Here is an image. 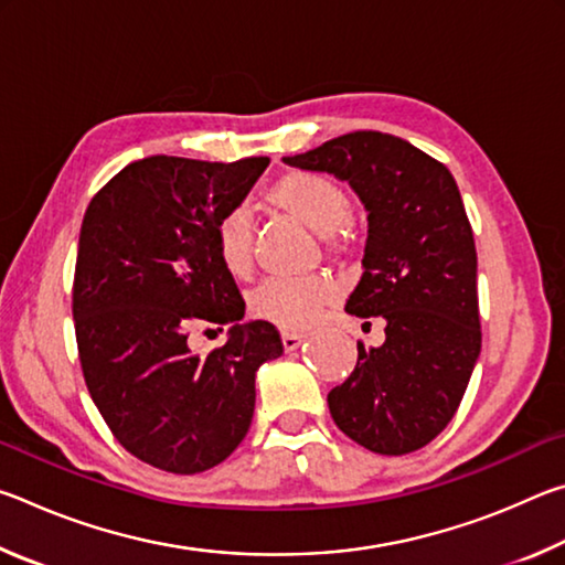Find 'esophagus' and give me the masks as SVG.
<instances>
[{
    "label": "esophagus",
    "instance_id": "obj_1",
    "mask_svg": "<svg viewBox=\"0 0 565 565\" xmlns=\"http://www.w3.org/2000/svg\"><path fill=\"white\" fill-rule=\"evenodd\" d=\"M303 333H294V331H284L281 333V343H284V351H296L303 343Z\"/></svg>",
    "mask_w": 565,
    "mask_h": 565
}]
</instances>
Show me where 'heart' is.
<instances>
[{"label": "heart", "instance_id": "1", "mask_svg": "<svg viewBox=\"0 0 565 565\" xmlns=\"http://www.w3.org/2000/svg\"><path fill=\"white\" fill-rule=\"evenodd\" d=\"M264 202L327 236L333 252L349 248L351 228L347 218L351 214V199L339 179L309 169L284 171L264 191ZM214 254L218 264L236 279H244L252 271L254 232L244 212L234 209L216 218ZM337 299L339 286L329 276L266 279L248 294V313L284 331H303Z\"/></svg>", "mask_w": 565, "mask_h": 565}]
</instances>
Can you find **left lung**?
<instances>
[{"instance_id": "1", "label": "left lung", "mask_w": 565, "mask_h": 565, "mask_svg": "<svg viewBox=\"0 0 565 565\" xmlns=\"http://www.w3.org/2000/svg\"><path fill=\"white\" fill-rule=\"evenodd\" d=\"M286 164L349 181L369 212L361 281L347 311L384 321L329 411L351 441L381 456L418 451L444 431L481 353L476 244L441 161L384 131H351Z\"/></svg>"}]
</instances>
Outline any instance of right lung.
I'll list each match as a JSON object with an SVG mask.
<instances>
[{
    "label": "right lung",
    "mask_w": 565,
    "mask_h": 565,
    "mask_svg": "<svg viewBox=\"0 0 565 565\" xmlns=\"http://www.w3.org/2000/svg\"><path fill=\"white\" fill-rule=\"evenodd\" d=\"M266 167L147 157L84 214L72 286L82 374L114 438L161 471L202 473L232 456L252 426L256 369L284 353L271 323H238L244 299L214 254L216 218ZM224 322L235 323L224 348L188 349L191 328Z\"/></svg>",
    "instance_id": "right-lung-1"
}]
</instances>
